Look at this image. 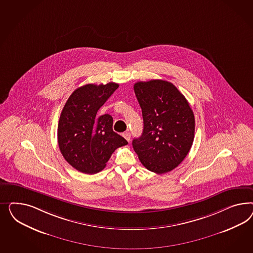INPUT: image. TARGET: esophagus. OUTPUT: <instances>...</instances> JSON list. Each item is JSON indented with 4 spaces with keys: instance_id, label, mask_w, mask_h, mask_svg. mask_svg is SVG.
I'll return each mask as SVG.
<instances>
[{
    "instance_id": "34e87169",
    "label": "esophagus",
    "mask_w": 253,
    "mask_h": 253,
    "mask_svg": "<svg viewBox=\"0 0 253 253\" xmlns=\"http://www.w3.org/2000/svg\"><path fill=\"white\" fill-rule=\"evenodd\" d=\"M123 137L125 138L128 142H130V133L129 131H125L123 134Z\"/></svg>"
}]
</instances>
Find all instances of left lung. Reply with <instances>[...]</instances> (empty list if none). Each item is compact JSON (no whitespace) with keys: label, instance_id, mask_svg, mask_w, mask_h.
Returning <instances> with one entry per match:
<instances>
[{"label":"left lung","instance_id":"1","mask_svg":"<svg viewBox=\"0 0 253 253\" xmlns=\"http://www.w3.org/2000/svg\"><path fill=\"white\" fill-rule=\"evenodd\" d=\"M142 109L144 129L132 141L141 163L158 174L172 170L184 161L195 136V118L187 100L163 80L133 85Z\"/></svg>","mask_w":253,"mask_h":253}]
</instances>
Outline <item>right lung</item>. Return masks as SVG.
Masks as SVG:
<instances>
[{"label":"right lung","mask_w":253,"mask_h":253,"mask_svg":"<svg viewBox=\"0 0 253 253\" xmlns=\"http://www.w3.org/2000/svg\"><path fill=\"white\" fill-rule=\"evenodd\" d=\"M118 87L115 83L84 85L71 93L63 107L57 128L58 146L64 159L81 172H99L116 149L128 144L112 129L111 116H96Z\"/></svg>","instance_id":"obj_1"}]
</instances>
